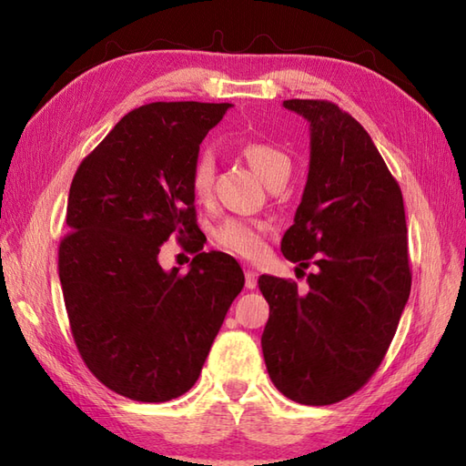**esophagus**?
I'll list each match as a JSON object with an SVG mask.
<instances>
[{"instance_id": "1", "label": "esophagus", "mask_w": 466, "mask_h": 466, "mask_svg": "<svg viewBox=\"0 0 466 466\" xmlns=\"http://www.w3.org/2000/svg\"><path fill=\"white\" fill-rule=\"evenodd\" d=\"M244 276H246V289L254 290L256 286H258V279H256V272L252 268H244Z\"/></svg>"}]
</instances>
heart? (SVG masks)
Masks as SVG:
<instances>
[{
	"mask_svg": "<svg viewBox=\"0 0 466 466\" xmlns=\"http://www.w3.org/2000/svg\"><path fill=\"white\" fill-rule=\"evenodd\" d=\"M242 156L246 157L254 172L258 174L266 184H270L276 177L290 174V157L280 147L266 142H248L242 146ZM216 164L210 152H202L196 157L190 172V187L198 200H208L214 190ZM268 232V226L256 220H244V218H228L216 228V240L226 250L242 256V258H256L264 250V234Z\"/></svg>",
	"mask_w": 466,
	"mask_h": 466,
	"instance_id": "b5f03b06",
	"label": "heart"
}]
</instances>
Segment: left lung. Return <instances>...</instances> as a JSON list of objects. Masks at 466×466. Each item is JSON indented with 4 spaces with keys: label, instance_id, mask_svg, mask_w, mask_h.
Listing matches in <instances>:
<instances>
[{
    "label": "left lung",
    "instance_id": "left-lung-1",
    "mask_svg": "<svg viewBox=\"0 0 466 466\" xmlns=\"http://www.w3.org/2000/svg\"><path fill=\"white\" fill-rule=\"evenodd\" d=\"M310 122V167L282 254L309 292L262 274V352L286 399L310 407L360 390L379 369L410 294L402 192L369 132L326 100H286Z\"/></svg>",
    "mask_w": 466,
    "mask_h": 466
}]
</instances>
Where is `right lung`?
<instances>
[{
    "instance_id": "obj_1",
    "label": "right lung",
    "mask_w": 466,
    "mask_h": 466,
    "mask_svg": "<svg viewBox=\"0 0 466 466\" xmlns=\"http://www.w3.org/2000/svg\"><path fill=\"white\" fill-rule=\"evenodd\" d=\"M228 107H136L69 186L57 252L69 329L87 369L126 399L166 402L190 390L244 286L232 256L202 252L190 187L200 144ZM170 235L197 254L186 275L157 262Z\"/></svg>"
}]
</instances>
